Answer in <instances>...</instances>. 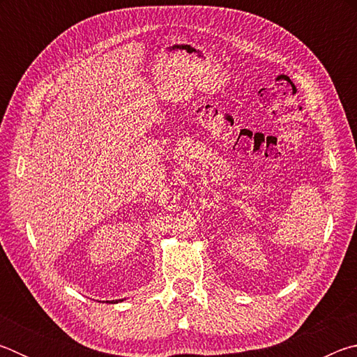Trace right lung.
<instances>
[{
    "mask_svg": "<svg viewBox=\"0 0 357 357\" xmlns=\"http://www.w3.org/2000/svg\"><path fill=\"white\" fill-rule=\"evenodd\" d=\"M116 302H118V301H116Z\"/></svg>",
    "mask_w": 357,
    "mask_h": 357,
    "instance_id": "obj_1",
    "label": "right lung"
}]
</instances>
